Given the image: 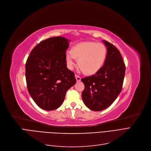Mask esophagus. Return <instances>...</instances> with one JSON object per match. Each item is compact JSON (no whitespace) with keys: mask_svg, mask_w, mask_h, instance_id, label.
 <instances>
[{"mask_svg":"<svg viewBox=\"0 0 151 151\" xmlns=\"http://www.w3.org/2000/svg\"><path fill=\"white\" fill-rule=\"evenodd\" d=\"M75 78L76 80L77 81H81V77H80L79 76H78L77 75H75Z\"/></svg>","mask_w":151,"mask_h":151,"instance_id":"1","label":"esophagus"}]
</instances>
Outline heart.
Returning a JSON list of instances; mask_svg holds the SVG:
<instances>
[{"label": "heart", "mask_w": 151, "mask_h": 151, "mask_svg": "<svg viewBox=\"0 0 151 151\" xmlns=\"http://www.w3.org/2000/svg\"><path fill=\"white\" fill-rule=\"evenodd\" d=\"M107 57V48L104 45L94 42L78 43L65 55L66 66L73 70L76 60L81 70L88 75L96 74L103 66Z\"/></svg>", "instance_id": "b5f03b06"}]
</instances>
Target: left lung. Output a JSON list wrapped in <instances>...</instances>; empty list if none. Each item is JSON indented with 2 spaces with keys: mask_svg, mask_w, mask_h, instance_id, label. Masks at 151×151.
<instances>
[{
  "mask_svg": "<svg viewBox=\"0 0 151 151\" xmlns=\"http://www.w3.org/2000/svg\"><path fill=\"white\" fill-rule=\"evenodd\" d=\"M107 47L105 63L95 75L82 78L85 90L82 99L91 110L102 111L108 108L121 91L126 66L122 56L116 47L103 40Z\"/></svg>",
  "mask_w": 151,
  "mask_h": 151,
  "instance_id": "obj_1",
  "label": "left lung"
}]
</instances>
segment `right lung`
Here are the masks:
<instances>
[{"label":"right lung","mask_w":151,"mask_h":151,"mask_svg":"<svg viewBox=\"0 0 151 151\" xmlns=\"http://www.w3.org/2000/svg\"><path fill=\"white\" fill-rule=\"evenodd\" d=\"M68 41L62 37L42 41L33 48L26 61L28 91L35 103L44 110L59 108L67 90L76 83L74 73L66 67Z\"/></svg>","instance_id":"add662e5"}]
</instances>
